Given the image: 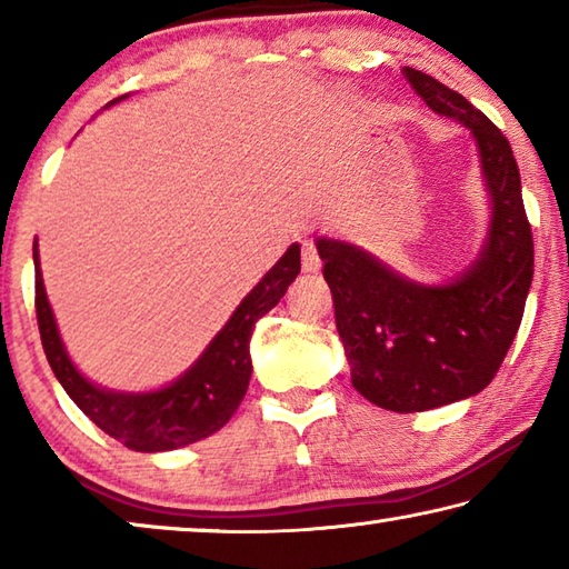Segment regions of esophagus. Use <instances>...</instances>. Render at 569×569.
I'll list each match as a JSON object with an SVG mask.
<instances>
[{"instance_id": "1", "label": "esophagus", "mask_w": 569, "mask_h": 569, "mask_svg": "<svg viewBox=\"0 0 569 569\" xmlns=\"http://www.w3.org/2000/svg\"><path fill=\"white\" fill-rule=\"evenodd\" d=\"M301 256H303V271L306 273H319L321 271V256H319V250H316L313 243L303 240Z\"/></svg>"}]
</instances>
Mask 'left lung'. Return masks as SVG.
<instances>
[{"label": "left lung", "instance_id": "obj_1", "mask_svg": "<svg viewBox=\"0 0 569 569\" xmlns=\"http://www.w3.org/2000/svg\"><path fill=\"white\" fill-rule=\"evenodd\" d=\"M431 110L471 130L492 220L479 261L447 286H419L363 250L319 238L323 278L351 383L381 409L411 413L475 397L497 377L522 323L535 243L519 168L502 130L431 74L403 67Z\"/></svg>", "mask_w": 569, "mask_h": 569}]
</instances>
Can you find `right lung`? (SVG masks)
<instances>
[{
	"mask_svg": "<svg viewBox=\"0 0 569 569\" xmlns=\"http://www.w3.org/2000/svg\"><path fill=\"white\" fill-rule=\"evenodd\" d=\"M298 271H301V248L293 243L263 276V281L243 298L223 331L210 341L206 353L186 377L160 391L124 393L94 387L67 356L47 301L34 238V308L47 361L77 407L120 445L134 451H170L192 445L216 435L243 401L253 371L248 343L256 321L281 301Z\"/></svg>",
	"mask_w": 569,
	"mask_h": 569,
	"instance_id": "add662e5",
	"label": "right lung"
}]
</instances>
